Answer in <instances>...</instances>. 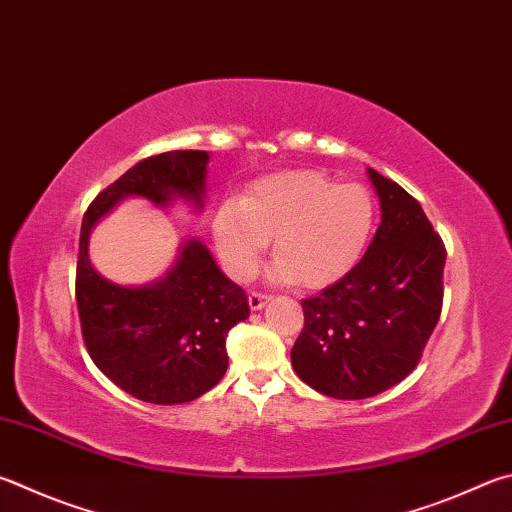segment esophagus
Segmentation results:
<instances>
[{
	"label": "esophagus",
	"instance_id": "1",
	"mask_svg": "<svg viewBox=\"0 0 512 512\" xmlns=\"http://www.w3.org/2000/svg\"><path fill=\"white\" fill-rule=\"evenodd\" d=\"M268 300H271V297L264 295V293H257V291H253V293L248 295V304H250V309H253V311L262 309V306H264Z\"/></svg>",
	"mask_w": 512,
	"mask_h": 512
}]
</instances>
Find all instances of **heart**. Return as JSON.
I'll return each instance as SVG.
<instances>
[{"instance_id": "b5f03b06", "label": "heart", "mask_w": 512, "mask_h": 512, "mask_svg": "<svg viewBox=\"0 0 512 512\" xmlns=\"http://www.w3.org/2000/svg\"><path fill=\"white\" fill-rule=\"evenodd\" d=\"M374 224L376 203L367 188L293 170L259 179L244 199L221 201L212 232L232 277L244 280L253 273L273 237L275 280L324 288L360 262Z\"/></svg>"}]
</instances>
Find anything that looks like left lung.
Returning <instances> with one entry per match:
<instances>
[{"instance_id":"8db88e82","label":"left lung","mask_w":512,"mask_h":512,"mask_svg":"<svg viewBox=\"0 0 512 512\" xmlns=\"http://www.w3.org/2000/svg\"><path fill=\"white\" fill-rule=\"evenodd\" d=\"M380 226L351 271L302 300L295 374L324 396L360 401L401 383L421 360L443 306L445 244L412 194L369 167Z\"/></svg>"}]
</instances>
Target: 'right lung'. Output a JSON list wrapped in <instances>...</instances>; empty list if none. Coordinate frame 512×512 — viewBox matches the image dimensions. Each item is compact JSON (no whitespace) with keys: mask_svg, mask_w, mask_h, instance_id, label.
<instances>
[{"mask_svg":"<svg viewBox=\"0 0 512 512\" xmlns=\"http://www.w3.org/2000/svg\"><path fill=\"white\" fill-rule=\"evenodd\" d=\"M208 159L201 150H174L138 161L89 203L82 219L76 268L82 340L102 374L145 403H188L224 378L226 336L248 318V297L194 239L185 241L163 280L118 286L91 266L89 232L125 197L156 206L181 197L201 208Z\"/></svg>","mask_w":512,"mask_h":512,"instance_id":"add662e5","label":"right lung"}]
</instances>
